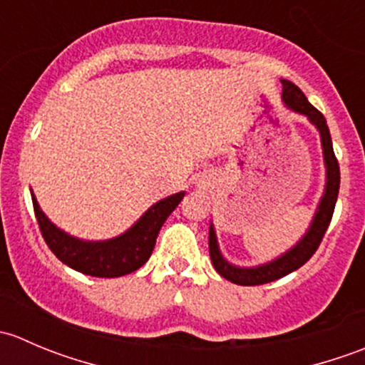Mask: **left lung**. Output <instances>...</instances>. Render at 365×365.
<instances>
[{"instance_id":"obj_1","label":"left lung","mask_w":365,"mask_h":365,"mask_svg":"<svg viewBox=\"0 0 365 365\" xmlns=\"http://www.w3.org/2000/svg\"><path fill=\"white\" fill-rule=\"evenodd\" d=\"M282 83V101L293 111L305 114L312 123L318 127L319 134H322V145H323V155H325V165H327V187L325 194L322 197V203L318 206L314 220H312L311 227L305 233V237L286 254L277 257L275 261L267 264H261L256 268H238L233 264L227 263L222 257L217 245L215 231L210 226V237H208V247H210V257L215 267V270L222 275L227 281L235 282L240 286H257V284H267V282L277 281V279L284 277V275L292 274L302 264L307 263L311 256L318 251L319 244H322L323 237H325L329 224L332 220L334 208H336L337 194H339V183H341V173H339V162H337L336 153H334L332 138H330L329 125H327L325 116L318 111L309 101L305 95L302 93L300 88L293 84L292 81L281 79Z\"/></svg>"}]
</instances>
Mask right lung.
<instances>
[{"label": "right lung", "instance_id": "add662e5", "mask_svg": "<svg viewBox=\"0 0 365 365\" xmlns=\"http://www.w3.org/2000/svg\"><path fill=\"white\" fill-rule=\"evenodd\" d=\"M183 194H173L159 201L127 233L106 242H83L63 233L43 215L33 194L31 200L40 233L61 263L91 277H121L135 272L150 259L162 224L178 206Z\"/></svg>", "mask_w": 365, "mask_h": 365}]
</instances>
